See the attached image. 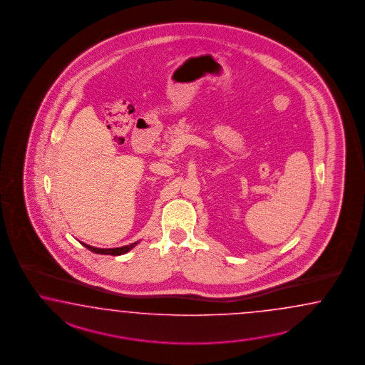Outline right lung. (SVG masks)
Instances as JSON below:
<instances>
[{"mask_svg": "<svg viewBox=\"0 0 365 365\" xmlns=\"http://www.w3.org/2000/svg\"><path fill=\"white\" fill-rule=\"evenodd\" d=\"M138 243V242H137ZM137 243H133L130 246L118 247V248H96V247L88 246L85 243H82L83 246L86 247L90 251L96 252V254H102V255H113V257H117V255H123L128 252L133 247L137 246Z\"/></svg>", "mask_w": 365, "mask_h": 365, "instance_id": "1", "label": "right lung"}]
</instances>
